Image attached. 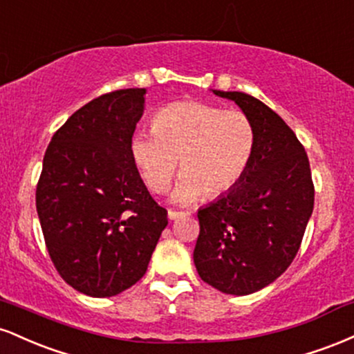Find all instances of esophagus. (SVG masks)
I'll return each instance as SVG.
<instances>
[{
	"label": "esophagus",
	"instance_id": "1",
	"mask_svg": "<svg viewBox=\"0 0 354 354\" xmlns=\"http://www.w3.org/2000/svg\"><path fill=\"white\" fill-rule=\"evenodd\" d=\"M185 214H188V213H185V211H174V209H169L168 211V218L169 219H176V218H180V216H185Z\"/></svg>",
	"mask_w": 354,
	"mask_h": 354
}]
</instances>
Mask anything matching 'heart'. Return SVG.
<instances>
[{
  "label": "heart",
  "mask_w": 354,
  "mask_h": 354,
  "mask_svg": "<svg viewBox=\"0 0 354 354\" xmlns=\"http://www.w3.org/2000/svg\"><path fill=\"white\" fill-rule=\"evenodd\" d=\"M151 129L136 131L129 151L153 193L171 185L180 160L183 174L173 193L178 203L233 189L245 176L256 146L254 124L246 113L200 101L161 108L154 113Z\"/></svg>",
  "instance_id": "b5f03b06"
}]
</instances>
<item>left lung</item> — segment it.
Here are the masks:
<instances>
[{
    "label": "left lung",
    "mask_w": 354,
    "mask_h": 354,
    "mask_svg": "<svg viewBox=\"0 0 354 354\" xmlns=\"http://www.w3.org/2000/svg\"><path fill=\"white\" fill-rule=\"evenodd\" d=\"M250 116L256 146L245 176L198 209L194 266L226 295L263 290L293 263L315 205L310 161L281 116L246 93L218 91Z\"/></svg>",
    "instance_id": "obj_1"
}]
</instances>
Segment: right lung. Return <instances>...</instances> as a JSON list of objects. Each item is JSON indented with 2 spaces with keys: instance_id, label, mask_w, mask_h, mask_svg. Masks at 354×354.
<instances>
[{
  "instance_id": "1",
  "label": "right lung",
  "mask_w": 354,
  "mask_h": 354,
  "mask_svg": "<svg viewBox=\"0 0 354 354\" xmlns=\"http://www.w3.org/2000/svg\"><path fill=\"white\" fill-rule=\"evenodd\" d=\"M145 88L106 93L51 138L36 186L48 253L80 293L109 298L143 278L168 211L153 200L129 151Z\"/></svg>"
}]
</instances>
